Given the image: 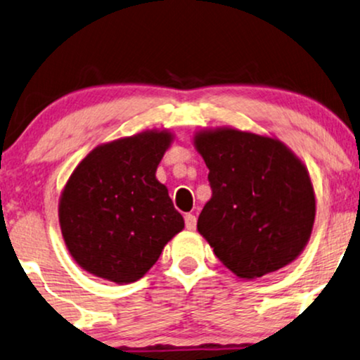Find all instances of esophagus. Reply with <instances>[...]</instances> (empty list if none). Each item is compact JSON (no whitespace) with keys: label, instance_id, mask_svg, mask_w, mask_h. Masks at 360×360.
<instances>
[{"label":"esophagus","instance_id":"obj_1","mask_svg":"<svg viewBox=\"0 0 360 360\" xmlns=\"http://www.w3.org/2000/svg\"><path fill=\"white\" fill-rule=\"evenodd\" d=\"M185 227H187L188 230H195V227H197V217H195L193 214L185 215Z\"/></svg>","mask_w":360,"mask_h":360}]
</instances>
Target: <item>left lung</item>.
<instances>
[{"mask_svg": "<svg viewBox=\"0 0 360 360\" xmlns=\"http://www.w3.org/2000/svg\"><path fill=\"white\" fill-rule=\"evenodd\" d=\"M193 143L212 188L197 229L221 264L255 278L295 260L316 219L304 163L281 140L233 128L200 131Z\"/></svg>", "mask_w": 360, "mask_h": 360, "instance_id": "obj_1", "label": "left lung"}]
</instances>
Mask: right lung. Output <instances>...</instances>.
<instances>
[{
    "mask_svg": "<svg viewBox=\"0 0 360 360\" xmlns=\"http://www.w3.org/2000/svg\"><path fill=\"white\" fill-rule=\"evenodd\" d=\"M170 131L150 130L93 148L66 181L58 207L77 264L117 283L139 281L184 229L168 190L155 176Z\"/></svg>",
    "mask_w": 360,
    "mask_h": 360,
    "instance_id": "right-lung-1",
    "label": "right lung"
}]
</instances>
